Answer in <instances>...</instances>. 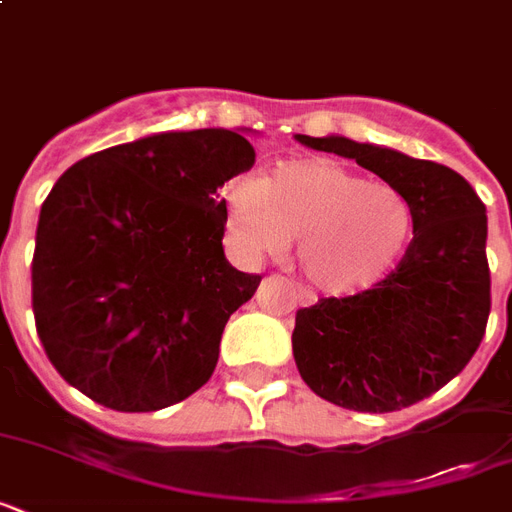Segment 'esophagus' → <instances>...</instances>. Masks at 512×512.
<instances>
[{
	"label": "esophagus",
	"instance_id": "obj_1",
	"mask_svg": "<svg viewBox=\"0 0 512 512\" xmlns=\"http://www.w3.org/2000/svg\"><path fill=\"white\" fill-rule=\"evenodd\" d=\"M297 300H300L303 305H313V303H316V295H313L311 289L297 287Z\"/></svg>",
	"mask_w": 512,
	"mask_h": 512
}]
</instances>
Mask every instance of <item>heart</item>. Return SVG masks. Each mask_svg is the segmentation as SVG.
<instances>
[{
    "instance_id": "heart-1",
    "label": "heart",
    "mask_w": 512,
    "mask_h": 512,
    "mask_svg": "<svg viewBox=\"0 0 512 512\" xmlns=\"http://www.w3.org/2000/svg\"><path fill=\"white\" fill-rule=\"evenodd\" d=\"M223 215L233 247L249 263L281 255L295 239L303 273L329 295L380 281L414 228L412 204L398 188L324 156L233 180L223 188Z\"/></svg>"
}]
</instances>
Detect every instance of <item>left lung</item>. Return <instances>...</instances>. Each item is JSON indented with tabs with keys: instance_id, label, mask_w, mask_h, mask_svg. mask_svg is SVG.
Masks as SVG:
<instances>
[{
	"instance_id": "8db88e82",
	"label": "left lung",
	"mask_w": 512,
	"mask_h": 512,
	"mask_svg": "<svg viewBox=\"0 0 512 512\" xmlns=\"http://www.w3.org/2000/svg\"><path fill=\"white\" fill-rule=\"evenodd\" d=\"M297 140L356 159L412 204L414 239L374 287L300 308L292 353L316 396L353 412H398L468 366L492 311L486 207L444 164L327 135Z\"/></svg>"
}]
</instances>
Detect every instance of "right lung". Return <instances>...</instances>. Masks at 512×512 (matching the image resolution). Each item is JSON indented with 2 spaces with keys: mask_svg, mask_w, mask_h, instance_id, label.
Instances as JSON below:
<instances>
[{
  "mask_svg": "<svg viewBox=\"0 0 512 512\" xmlns=\"http://www.w3.org/2000/svg\"><path fill=\"white\" fill-rule=\"evenodd\" d=\"M239 132H159L68 167L44 199L31 305L68 385L116 412H156L212 377L220 337L263 276L223 252V188L252 170Z\"/></svg>",
  "mask_w": 512,
  "mask_h": 512,
  "instance_id": "add662e5",
  "label": "right lung"
}]
</instances>
